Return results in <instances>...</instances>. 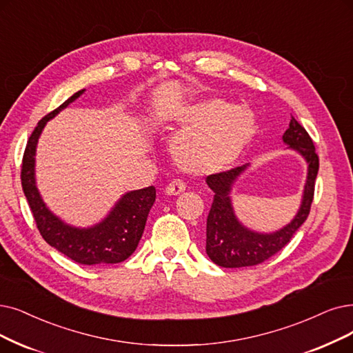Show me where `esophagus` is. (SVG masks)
Here are the masks:
<instances>
[{
  "instance_id": "esophagus-1",
  "label": "esophagus",
  "mask_w": 353,
  "mask_h": 353,
  "mask_svg": "<svg viewBox=\"0 0 353 353\" xmlns=\"http://www.w3.org/2000/svg\"><path fill=\"white\" fill-rule=\"evenodd\" d=\"M185 191V184L184 182H182L181 179H174V181H171L168 184V187H166V190H165V192L168 194V195H178V194H181V192H184Z\"/></svg>"
}]
</instances>
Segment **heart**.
I'll list each match as a JSON object with an SVG mask.
<instances>
[{
    "instance_id": "b5f03b06",
    "label": "heart",
    "mask_w": 353,
    "mask_h": 353,
    "mask_svg": "<svg viewBox=\"0 0 353 353\" xmlns=\"http://www.w3.org/2000/svg\"><path fill=\"white\" fill-rule=\"evenodd\" d=\"M188 124L174 140V158L191 174H213L233 163L256 132V119L242 105L210 98L179 112Z\"/></svg>"
}]
</instances>
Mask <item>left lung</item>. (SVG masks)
<instances>
[{
    "label": "left lung",
    "instance_id": "obj_1",
    "mask_svg": "<svg viewBox=\"0 0 353 353\" xmlns=\"http://www.w3.org/2000/svg\"><path fill=\"white\" fill-rule=\"evenodd\" d=\"M284 142L297 150L308 165L301 207L290 224L274 233L252 232L237 220L230 200L233 182L248 165L208 175L205 182L213 190L214 199L207 217L205 252L208 258L223 268H243L265 262L290 243L294 233L307 220L314 199V184L319 172V157L312 137L303 125L291 117Z\"/></svg>",
    "mask_w": 353,
    "mask_h": 353
}]
</instances>
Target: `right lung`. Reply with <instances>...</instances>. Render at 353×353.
I'll list each match as a JSON object with an SVG mask.
<instances>
[{"instance_id": "1", "label": "right lung", "mask_w": 353, "mask_h": 353, "mask_svg": "<svg viewBox=\"0 0 353 353\" xmlns=\"http://www.w3.org/2000/svg\"><path fill=\"white\" fill-rule=\"evenodd\" d=\"M82 92L83 90L69 97L62 105L37 123L23 154L21 187L37 229L52 248L81 265L119 263L128 259L139 245L148 214L157 199L154 187L124 194L101 223L88 229L72 228L50 213L36 187L34 154L39 136L46 123L61 110L75 101Z\"/></svg>"}]
</instances>
